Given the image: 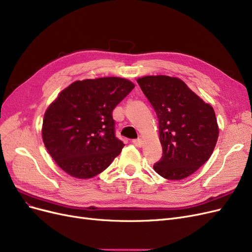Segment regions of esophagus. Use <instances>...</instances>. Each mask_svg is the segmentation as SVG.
Segmentation results:
<instances>
[{
  "instance_id": "34e87169",
  "label": "esophagus",
  "mask_w": 252,
  "mask_h": 252,
  "mask_svg": "<svg viewBox=\"0 0 252 252\" xmlns=\"http://www.w3.org/2000/svg\"><path fill=\"white\" fill-rule=\"evenodd\" d=\"M132 144H133L134 146L138 147V148H140V147L143 146V141L141 140V138H137V140H133V141H132Z\"/></svg>"
}]
</instances>
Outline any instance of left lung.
Wrapping results in <instances>:
<instances>
[{
	"label": "left lung",
	"instance_id": "left-lung-1",
	"mask_svg": "<svg viewBox=\"0 0 252 252\" xmlns=\"http://www.w3.org/2000/svg\"><path fill=\"white\" fill-rule=\"evenodd\" d=\"M136 81L158 119L162 156L154 171L169 180L192 175L211 158L218 140L214 108L179 78L145 76Z\"/></svg>",
	"mask_w": 252,
	"mask_h": 252
}]
</instances>
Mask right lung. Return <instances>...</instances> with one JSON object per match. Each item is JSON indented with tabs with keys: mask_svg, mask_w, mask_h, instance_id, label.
I'll use <instances>...</instances> for the list:
<instances>
[{
	"mask_svg": "<svg viewBox=\"0 0 252 252\" xmlns=\"http://www.w3.org/2000/svg\"><path fill=\"white\" fill-rule=\"evenodd\" d=\"M134 89L125 78L75 81L58 94L43 116L42 141L68 175L86 179L100 174L122 151L112 110Z\"/></svg>",
	"mask_w": 252,
	"mask_h": 252,
	"instance_id": "add662e5",
	"label": "right lung"
}]
</instances>
